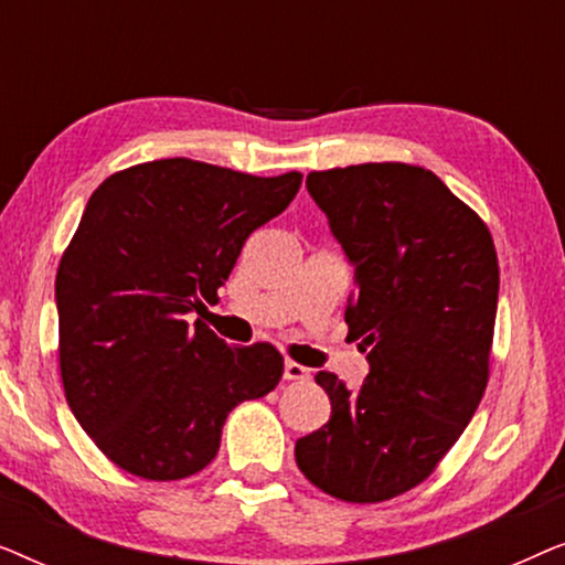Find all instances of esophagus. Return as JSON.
Segmentation results:
<instances>
[{
    "label": "esophagus",
    "mask_w": 565,
    "mask_h": 565,
    "mask_svg": "<svg viewBox=\"0 0 565 565\" xmlns=\"http://www.w3.org/2000/svg\"><path fill=\"white\" fill-rule=\"evenodd\" d=\"M282 377L285 381H308V377H311V370L308 367H303V365H298V362H285V370H282Z\"/></svg>",
    "instance_id": "1"
}]
</instances>
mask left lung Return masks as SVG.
<instances>
[{
	"label": "left lung",
	"mask_w": 565,
	"mask_h": 565,
	"mask_svg": "<svg viewBox=\"0 0 565 565\" xmlns=\"http://www.w3.org/2000/svg\"><path fill=\"white\" fill-rule=\"evenodd\" d=\"M306 188L354 269L344 321L370 373L358 391L327 370L316 375L331 416L298 439L296 462L334 499L373 504L422 483L481 404L497 249L429 169L358 164L311 172Z\"/></svg>",
	"instance_id": "left-lung-1"
}]
</instances>
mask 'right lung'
Wrapping results in <instances>:
<instances>
[{
    "instance_id": "right-lung-1",
    "label": "right lung",
    "mask_w": 565,
    "mask_h": 565,
    "mask_svg": "<svg viewBox=\"0 0 565 565\" xmlns=\"http://www.w3.org/2000/svg\"><path fill=\"white\" fill-rule=\"evenodd\" d=\"M300 180L159 159L92 192L56 273L58 362L72 414L118 468L146 481L198 473L231 408L280 383L273 344L228 347L184 316L218 300L246 238Z\"/></svg>"
}]
</instances>
